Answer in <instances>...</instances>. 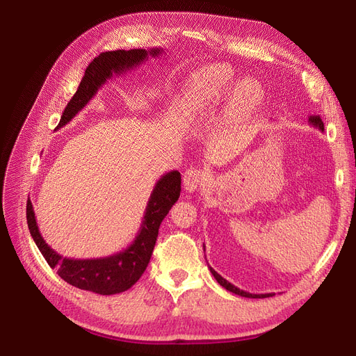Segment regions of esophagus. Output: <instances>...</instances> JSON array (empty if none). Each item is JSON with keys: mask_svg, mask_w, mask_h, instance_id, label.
Segmentation results:
<instances>
[{"mask_svg": "<svg viewBox=\"0 0 356 356\" xmlns=\"http://www.w3.org/2000/svg\"><path fill=\"white\" fill-rule=\"evenodd\" d=\"M182 182H184V188L188 193L196 191L202 186V170L196 168H190L184 172L182 177Z\"/></svg>", "mask_w": 356, "mask_h": 356, "instance_id": "obj_1", "label": "esophagus"}]
</instances>
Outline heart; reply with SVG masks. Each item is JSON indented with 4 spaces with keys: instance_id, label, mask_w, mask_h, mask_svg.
Wrapping results in <instances>:
<instances>
[{
    "instance_id": "obj_1",
    "label": "heart",
    "mask_w": 356,
    "mask_h": 356,
    "mask_svg": "<svg viewBox=\"0 0 356 356\" xmlns=\"http://www.w3.org/2000/svg\"><path fill=\"white\" fill-rule=\"evenodd\" d=\"M233 92V75L229 68L209 65L199 70L188 84L190 110L195 117L212 113ZM258 99V88L254 81L245 80L236 89L234 101L241 110H248Z\"/></svg>"
}]
</instances>
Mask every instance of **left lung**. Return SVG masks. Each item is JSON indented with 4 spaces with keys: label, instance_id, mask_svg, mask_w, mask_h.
<instances>
[{
    "label": "left lung",
    "instance_id": "1",
    "mask_svg": "<svg viewBox=\"0 0 356 356\" xmlns=\"http://www.w3.org/2000/svg\"><path fill=\"white\" fill-rule=\"evenodd\" d=\"M309 124L316 127V129H319L321 132H324V122L321 120L319 115H310V117H309ZM203 250H204V245H203ZM209 270H211V273L213 275V277L217 279V282H218L221 286H224L227 291H230V293H233V294H238V296H241V297H248V298H266V297L275 296L273 293H267V294H251V293H246V291H243V289H241V288H238V286H234V285L230 284L229 281H225V279H224L221 275H218L217 272H215L212 267H209Z\"/></svg>",
    "mask_w": 356,
    "mask_h": 356
}]
</instances>
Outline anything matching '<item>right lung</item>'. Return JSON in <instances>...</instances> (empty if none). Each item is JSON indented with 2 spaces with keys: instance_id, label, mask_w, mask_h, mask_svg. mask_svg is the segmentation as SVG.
Instances as JSON below:
<instances>
[{
  "instance_id": "1",
  "label": "right lung",
  "mask_w": 356,
  "mask_h": 356,
  "mask_svg": "<svg viewBox=\"0 0 356 356\" xmlns=\"http://www.w3.org/2000/svg\"><path fill=\"white\" fill-rule=\"evenodd\" d=\"M163 51L165 50L160 47L149 50L132 49L105 51L96 56L86 68L79 89L63 110L56 129L68 124L114 75H123L127 71L141 67L148 58H159ZM179 193L181 175L178 170H170L161 175L148 199L141 227H139L135 239L126 250L108 257L79 260V258H67L51 250L38 230L35 212L29 199L26 203V221L29 233L40 252L46 258L50 267L58 268V275L63 281L84 291H92V293L101 296H111L131 288L145 272L157 241L160 224L168 215L172 204L178 200Z\"/></svg>"
}]
</instances>
